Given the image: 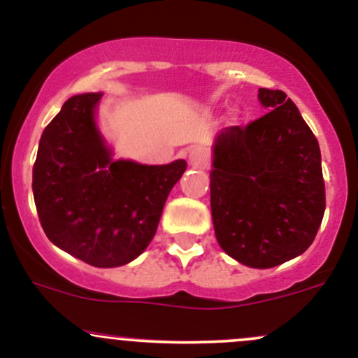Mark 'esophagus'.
Returning a JSON list of instances; mask_svg holds the SVG:
<instances>
[{
  "instance_id": "1",
  "label": "esophagus",
  "mask_w": 358,
  "mask_h": 358,
  "mask_svg": "<svg viewBox=\"0 0 358 358\" xmlns=\"http://www.w3.org/2000/svg\"><path fill=\"white\" fill-rule=\"evenodd\" d=\"M209 159V155L202 146H194L188 149V163L194 168H203Z\"/></svg>"
}]
</instances>
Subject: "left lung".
Wrapping results in <instances>:
<instances>
[{
	"label": "left lung",
	"instance_id": "1",
	"mask_svg": "<svg viewBox=\"0 0 358 358\" xmlns=\"http://www.w3.org/2000/svg\"><path fill=\"white\" fill-rule=\"evenodd\" d=\"M270 112L226 127L214 144L210 209L217 243L251 268H272L311 246L326 195L317 139L280 90H258Z\"/></svg>",
	"mask_w": 358,
	"mask_h": 358
}]
</instances>
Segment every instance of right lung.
<instances>
[{
  "instance_id": "add662e5",
  "label": "right lung",
  "mask_w": 358,
  "mask_h": 358,
  "mask_svg": "<svg viewBox=\"0 0 358 358\" xmlns=\"http://www.w3.org/2000/svg\"><path fill=\"white\" fill-rule=\"evenodd\" d=\"M100 98L71 96L50 120L38 143L32 188L45 236L88 265L112 268L148 248L187 163L113 161L95 122Z\"/></svg>"
}]
</instances>
